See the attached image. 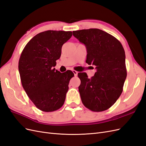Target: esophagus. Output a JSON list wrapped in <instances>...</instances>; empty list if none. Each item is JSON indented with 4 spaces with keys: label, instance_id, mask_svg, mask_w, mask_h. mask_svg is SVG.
<instances>
[{
    "label": "esophagus",
    "instance_id": "esophagus-1",
    "mask_svg": "<svg viewBox=\"0 0 146 146\" xmlns=\"http://www.w3.org/2000/svg\"><path fill=\"white\" fill-rule=\"evenodd\" d=\"M72 72L74 73V76H77L78 72H77V71H76V70H72Z\"/></svg>",
    "mask_w": 146,
    "mask_h": 146
}]
</instances>
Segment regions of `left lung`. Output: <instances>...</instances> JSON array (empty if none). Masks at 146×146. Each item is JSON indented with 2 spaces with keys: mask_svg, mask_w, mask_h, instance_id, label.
<instances>
[{
  "mask_svg": "<svg viewBox=\"0 0 146 146\" xmlns=\"http://www.w3.org/2000/svg\"><path fill=\"white\" fill-rule=\"evenodd\" d=\"M73 35L86 48V63L96 66L94 76L78 74L83 104L92 111L110 108L120 97L127 77L124 49L117 39L98 29L73 31Z\"/></svg>",
  "mask_w": 146,
  "mask_h": 146,
  "instance_id": "left-lung-1",
  "label": "left lung"
}]
</instances>
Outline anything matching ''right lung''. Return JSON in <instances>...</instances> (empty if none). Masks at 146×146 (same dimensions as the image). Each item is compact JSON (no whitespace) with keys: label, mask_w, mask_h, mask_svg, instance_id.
<instances>
[{"label":"right lung","mask_w":146,"mask_h":146,"mask_svg":"<svg viewBox=\"0 0 146 146\" xmlns=\"http://www.w3.org/2000/svg\"><path fill=\"white\" fill-rule=\"evenodd\" d=\"M72 32L47 30L37 34L26 44L19 61V72L24 89L35 105L51 112L63 105L69 83L74 74L55 70L61 47L71 38Z\"/></svg>","instance_id":"obj_1"}]
</instances>
